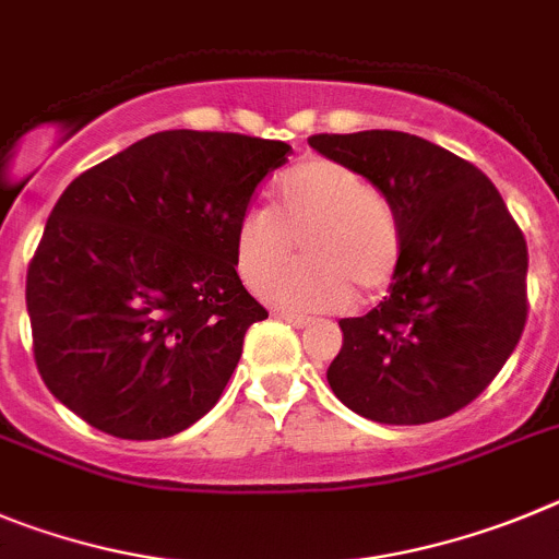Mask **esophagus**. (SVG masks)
<instances>
[{"instance_id": "1", "label": "esophagus", "mask_w": 559, "mask_h": 559, "mask_svg": "<svg viewBox=\"0 0 559 559\" xmlns=\"http://www.w3.org/2000/svg\"><path fill=\"white\" fill-rule=\"evenodd\" d=\"M278 320H284V323L295 325V329H306V325L311 323L309 317H300V314H284V311H281V314H278Z\"/></svg>"}]
</instances>
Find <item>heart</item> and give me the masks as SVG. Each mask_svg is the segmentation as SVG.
I'll return each instance as SVG.
<instances>
[{"label":"heart","mask_w":559,"mask_h":559,"mask_svg":"<svg viewBox=\"0 0 559 559\" xmlns=\"http://www.w3.org/2000/svg\"><path fill=\"white\" fill-rule=\"evenodd\" d=\"M301 242L305 264L276 276ZM236 270L286 311H336L373 300L395 281L404 223L390 198L356 169L331 158L300 160L275 189L273 209L245 211L234 234Z\"/></svg>","instance_id":"b5f03b06"}]
</instances>
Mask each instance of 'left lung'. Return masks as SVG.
Segmentation results:
<instances>
[{"instance_id": "obj_1", "label": "left lung", "mask_w": 559, "mask_h": 559, "mask_svg": "<svg viewBox=\"0 0 559 559\" xmlns=\"http://www.w3.org/2000/svg\"><path fill=\"white\" fill-rule=\"evenodd\" d=\"M309 144L365 175L404 223L390 298L340 320L331 390L376 424L454 415L490 386L524 334V234L481 169L426 139L361 130L317 133Z\"/></svg>"}]
</instances>
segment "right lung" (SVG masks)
<instances>
[{
	"instance_id": "right-lung-1",
	"label": "right lung",
	"mask_w": 559,
	"mask_h": 559,
	"mask_svg": "<svg viewBox=\"0 0 559 559\" xmlns=\"http://www.w3.org/2000/svg\"><path fill=\"white\" fill-rule=\"evenodd\" d=\"M289 144L164 130L85 169L27 270L33 356L85 424L160 440L217 404L267 317L236 275L234 234Z\"/></svg>"
}]
</instances>
